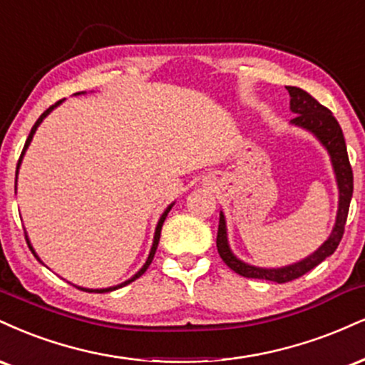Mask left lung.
Masks as SVG:
<instances>
[{
    "label": "left lung",
    "mask_w": 365,
    "mask_h": 365,
    "mask_svg": "<svg viewBox=\"0 0 365 365\" xmlns=\"http://www.w3.org/2000/svg\"><path fill=\"white\" fill-rule=\"evenodd\" d=\"M290 93V109L297 115L292 119L294 124L297 126L306 128L314 133L318 136L321 143L327 147L331 157L333 169L336 174V182L338 190H340V203H338V215H336V224L333 229L331 235L328 237V241L319 247L314 255H311L309 258L302 259L301 263L290 264L285 268H277V269H267V268H256L250 267V264L239 261L235 256L230 252L229 244H227V232H225V218L220 213V220H218V232H217V250L220 258L224 259V263L230 269H234L235 273H239L241 277L246 278H259V280H269L277 282V284H287V282H292L295 278L306 275L307 272H311L312 268H316L321 261H324L328 256H331L336 251L338 244H340L341 237L345 232V224L346 217H349V208H350V200H352L354 192V174H352V165H350L349 153H346V145L344 138V131H341L340 124L335 119V115L324 106H321L311 93H307L306 90L297 88V87H287Z\"/></svg>",
    "instance_id": "1"
}]
</instances>
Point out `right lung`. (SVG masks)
I'll list each match as a JSON object with an SVG mask.
<instances>
[{"label": "right lung", "instance_id": "add662e5", "mask_svg": "<svg viewBox=\"0 0 365 365\" xmlns=\"http://www.w3.org/2000/svg\"><path fill=\"white\" fill-rule=\"evenodd\" d=\"M59 102H61V101H58V102H56V104H53V106H51V107H49V109H46V110H44V113H42V114H41V118H38V119H37V121H36V124H34V126H32V130H30V135H29V138H27V141H25V145H24V150H21V155H20V158H19V164H16V174H19V167H20L21 157H24L25 150H27V147H29V143H30V141H32V136H34V133H36V130H37V126H38V124H41V123H42V119H44V118H46V115H47V114H49V113H51V110H53V109H54V107L59 104ZM15 182H16V179H15ZM170 208H173V205H170V207H169V208H167L164 213H162L160 220H158V224H157V229H155V237H153V246H152V251H150V255H148V259H147V263H145V264H143V268H141V269H140V272H138V273H136V275H135V277H133V278H130V280H128V282H124V284H121V285H115V287H109V289H101V290H98V289H97V290H90V289H80V287H78V289H80V290H85V292H98V294H104V292H110V290H115V289H121V287H124V285H128V284H131V282H135V280H136V278H140L141 275H143V273H145V272H147V268L150 267V263H152L153 256H155V251H157V246H158V239H160V230H162V225H164V220H165L167 213H169V212H170ZM25 239H27V235H25ZM27 244H29L30 251H32V252H34V256H36V258L38 259V256L36 255V251H34V250H32V246H30L29 239H27ZM38 261H41V259H38Z\"/></svg>", "mask_w": 365, "mask_h": 365}]
</instances>
